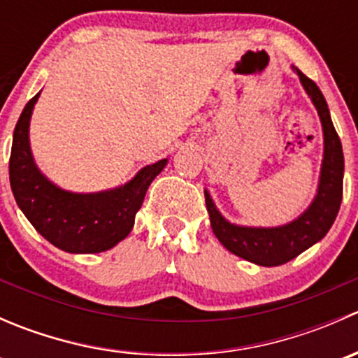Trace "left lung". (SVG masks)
<instances>
[{
    "instance_id": "1",
    "label": "left lung",
    "mask_w": 358,
    "mask_h": 358,
    "mask_svg": "<svg viewBox=\"0 0 358 358\" xmlns=\"http://www.w3.org/2000/svg\"><path fill=\"white\" fill-rule=\"evenodd\" d=\"M294 71L319 112L324 131V159L322 168H320L319 189L310 208L294 222L282 227H272V229L239 227L227 222L216 209L208 190L204 192L206 208H208L211 229L216 239L236 256L262 266L282 265L301 255L305 249L319 243L333 227L343 199L345 159H343L341 142L331 121L327 102L319 86L312 79L306 78L298 69Z\"/></svg>"
}]
</instances>
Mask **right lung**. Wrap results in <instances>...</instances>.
<instances>
[{
	"mask_svg": "<svg viewBox=\"0 0 358 358\" xmlns=\"http://www.w3.org/2000/svg\"><path fill=\"white\" fill-rule=\"evenodd\" d=\"M25 103L13 131L10 154V185L25 218L53 246L67 252H102L131 232L136 211L147 189L168 159L145 166L117 189L96 194H74L53 185L38 169L29 145V121L38 102Z\"/></svg>",
	"mask_w": 358,
	"mask_h": 358,
	"instance_id": "add662e5",
	"label": "right lung"
}]
</instances>
